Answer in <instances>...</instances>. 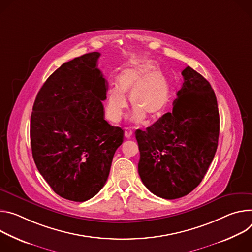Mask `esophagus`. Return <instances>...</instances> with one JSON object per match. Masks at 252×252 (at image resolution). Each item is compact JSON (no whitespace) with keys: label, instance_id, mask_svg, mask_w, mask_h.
<instances>
[{"label":"esophagus","instance_id":"esophagus-1","mask_svg":"<svg viewBox=\"0 0 252 252\" xmlns=\"http://www.w3.org/2000/svg\"><path fill=\"white\" fill-rule=\"evenodd\" d=\"M133 135V131L130 128H125V137L127 139H130Z\"/></svg>","mask_w":252,"mask_h":252}]
</instances>
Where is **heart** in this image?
Here are the masks:
<instances>
[{
  "instance_id": "1",
  "label": "heart",
  "mask_w": 252,
  "mask_h": 252,
  "mask_svg": "<svg viewBox=\"0 0 252 252\" xmlns=\"http://www.w3.org/2000/svg\"><path fill=\"white\" fill-rule=\"evenodd\" d=\"M127 94L134 107L131 119L140 123L146 115L154 119L163 113L169 103L170 88L153 61L147 60L124 69L116 78V87H111L106 92L104 111L109 121H121L127 108Z\"/></svg>"
}]
</instances>
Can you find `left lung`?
<instances>
[{
    "label": "left lung",
    "mask_w": 252,
    "mask_h": 252,
    "mask_svg": "<svg viewBox=\"0 0 252 252\" xmlns=\"http://www.w3.org/2000/svg\"><path fill=\"white\" fill-rule=\"evenodd\" d=\"M164 114L145 131L136 130L138 173L156 196L176 199L196 188L212 162L219 137L217 100L209 82L191 67Z\"/></svg>",
    "instance_id": "1"
}]
</instances>
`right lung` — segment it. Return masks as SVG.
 <instances>
[{
    "instance_id": "1",
    "label": "right lung",
    "mask_w": 252,
    "mask_h": 252,
    "mask_svg": "<svg viewBox=\"0 0 252 252\" xmlns=\"http://www.w3.org/2000/svg\"><path fill=\"white\" fill-rule=\"evenodd\" d=\"M92 52L56 70L37 94L30 137L35 164L59 196L76 202L105 185L124 132L104 119L107 85Z\"/></svg>"
}]
</instances>
